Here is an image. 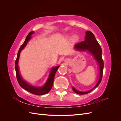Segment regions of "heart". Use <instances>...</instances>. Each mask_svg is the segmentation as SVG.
Masks as SVG:
<instances>
[{
    "mask_svg": "<svg viewBox=\"0 0 121 121\" xmlns=\"http://www.w3.org/2000/svg\"><path fill=\"white\" fill-rule=\"evenodd\" d=\"M76 39V37H74V39Z\"/></svg>",
    "mask_w": 121,
    "mask_h": 121,
    "instance_id": "b5f03b06",
    "label": "heart"
}]
</instances>
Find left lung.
Here are the masks:
<instances>
[{"mask_svg": "<svg viewBox=\"0 0 121 121\" xmlns=\"http://www.w3.org/2000/svg\"><path fill=\"white\" fill-rule=\"evenodd\" d=\"M75 48L77 50H88L91 53H92L94 57L95 58L99 64L100 69V75L99 78V80L93 89L90 90L87 92H81V91H77L75 89L74 87L72 88L73 90L74 91L75 93L78 94H86L92 91L94 88L97 87L99 84L102 80V75H103V70H104V60H102L101 54H102V50L98 42L96 40L94 34L92 32L90 31H87L86 32V37L85 40L83 41L79 42L77 43L75 45Z\"/></svg>", "mask_w": 121, "mask_h": 121, "instance_id": "8db88e82", "label": "left lung"}]
</instances>
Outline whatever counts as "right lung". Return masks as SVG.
<instances>
[{"mask_svg": "<svg viewBox=\"0 0 121 121\" xmlns=\"http://www.w3.org/2000/svg\"><path fill=\"white\" fill-rule=\"evenodd\" d=\"M34 33V31H31L30 32L27 36L26 38V39L25 41L24 42L23 44L21 45L20 48L19 50V52L17 53V59L16 60L15 62V69H16V77L19 83V85L21 87H22L23 89H25L30 93L34 94L35 95H41L45 94L47 93H48L50 90L52 89V88L53 85V81H54V75L56 74V72L57 69L59 68V66L54 67L52 69V70H51L50 74L49 75V77L47 80V82L45 84V85H44L42 87H35L34 86H32L29 84H27L25 81L22 78L20 74H19V67H18V61H19V56H20V54L21 52V50L23 49L24 47L27 45L28 42L30 40L31 35L33 34Z\"/></svg>", "mask_w": 121, "mask_h": 121, "instance_id": "obj_1", "label": "right lung"}]
</instances>
